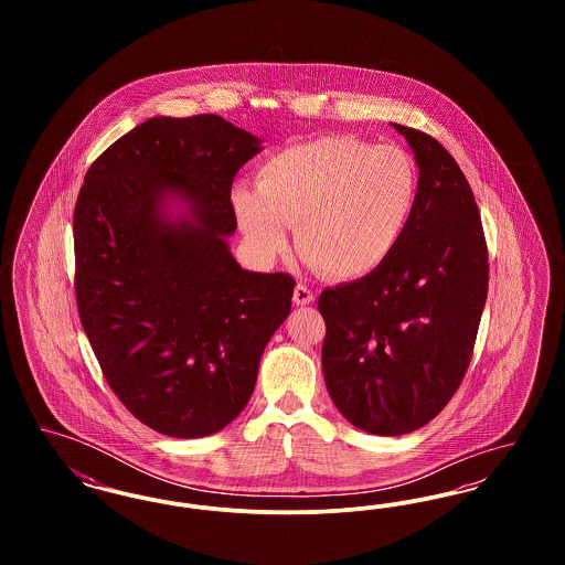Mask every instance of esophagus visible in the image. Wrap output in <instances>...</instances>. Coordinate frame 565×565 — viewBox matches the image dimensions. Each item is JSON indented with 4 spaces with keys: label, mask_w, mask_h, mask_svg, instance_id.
I'll return each instance as SVG.
<instances>
[{
    "label": "esophagus",
    "mask_w": 565,
    "mask_h": 565,
    "mask_svg": "<svg viewBox=\"0 0 565 565\" xmlns=\"http://www.w3.org/2000/svg\"><path fill=\"white\" fill-rule=\"evenodd\" d=\"M292 300H295L296 305H309V302H313V292L307 286L298 284L295 288Z\"/></svg>",
    "instance_id": "esophagus-1"
}]
</instances>
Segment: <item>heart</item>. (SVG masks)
I'll list each match as a JSON object with an SVG mask.
<instances>
[{
  "label": "heart",
  "mask_w": 565,
  "mask_h": 565,
  "mask_svg": "<svg viewBox=\"0 0 565 565\" xmlns=\"http://www.w3.org/2000/svg\"><path fill=\"white\" fill-rule=\"evenodd\" d=\"M419 203V167L401 146L332 135L296 143L263 162L256 190L233 205L254 252L273 260L296 226L298 254L328 279L381 269L404 239Z\"/></svg>",
  "instance_id": "obj_1"
}]
</instances>
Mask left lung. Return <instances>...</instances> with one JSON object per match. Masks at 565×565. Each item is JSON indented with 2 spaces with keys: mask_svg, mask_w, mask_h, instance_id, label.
Here are the masks:
<instances>
[{
  "mask_svg": "<svg viewBox=\"0 0 565 565\" xmlns=\"http://www.w3.org/2000/svg\"><path fill=\"white\" fill-rule=\"evenodd\" d=\"M394 127L419 167L413 222L381 269L318 300L328 394L355 428L379 436L417 430L454 398L489 284L481 214L456 159L431 135Z\"/></svg>",
  "mask_w": 565,
  "mask_h": 565,
  "instance_id": "left-lung-1",
  "label": "left lung"
}]
</instances>
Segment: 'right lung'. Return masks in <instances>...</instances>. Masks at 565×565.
Listing matches in <instances>:
<instances>
[{
    "instance_id": "1",
    "label": "right lung",
    "mask_w": 565,
    "mask_h": 565,
    "mask_svg": "<svg viewBox=\"0 0 565 565\" xmlns=\"http://www.w3.org/2000/svg\"><path fill=\"white\" fill-rule=\"evenodd\" d=\"M260 139L215 114L159 116L93 162L74 210L76 302L111 392L173 438L228 426L288 318L295 279L243 270L231 186ZM190 212L169 221L163 205Z\"/></svg>"
}]
</instances>
